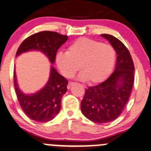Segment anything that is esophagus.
Wrapping results in <instances>:
<instances>
[{
  "label": "esophagus",
  "instance_id": "1",
  "mask_svg": "<svg viewBox=\"0 0 151 151\" xmlns=\"http://www.w3.org/2000/svg\"><path fill=\"white\" fill-rule=\"evenodd\" d=\"M74 84V82H72V81H70V82L68 83V85H67V89H70V88H71V86H72V85H73Z\"/></svg>",
  "mask_w": 151,
  "mask_h": 151
}]
</instances>
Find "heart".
Instances as JSON below:
<instances>
[{"label": "heart", "mask_w": 151, "mask_h": 151, "mask_svg": "<svg viewBox=\"0 0 151 151\" xmlns=\"http://www.w3.org/2000/svg\"><path fill=\"white\" fill-rule=\"evenodd\" d=\"M116 59V50L111 45L82 37L71 44L67 52H59L56 64L64 77H72L79 68V79L98 84L109 77Z\"/></svg>", "instance_id": "obj_1"}]
</instances>
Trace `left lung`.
I'll use <instances>...</instances> for the list:
<instances>
[{
  "mask_svg": "<svg viewBox=\"0 0 151 151\" xmlns=\"http://www.w3.org/2000/svg\"><path fill=\"white\" fill-rule=\"evenodd\" d=\"M101 36L116 50V67L108 79L86 89L81 110L89 120L106 124L119 117L129 101L134 81V65L129 51L119 40L108 34Z\"/></svg>",
  "mask_w": 151,
  "mask_h": 151,
  "instance_id": "left-lung-1",
  "label": "left lung"
}]
</instances>
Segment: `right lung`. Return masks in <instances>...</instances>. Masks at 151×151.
Returning <instances> with one entry per match:
<instances>
[{"mask_svg": "<svg viewBox=\"0 0 151 151\" xmlns=\"http://www.w3.org/2000/svg\"><path fill=\"white\" fill-rule=\"evenodd\" d=\"M68 40L67 35L56 32L42 31L30 36L20 45L16 53L18 57L29 51H40L48 58L52 65L55 62L59 48ZM68 81L51 65L50 77L46 84L33 93H25L18 86L14 71V86L20 106L30 119L46 123L52 120L61 109L62 97L67 92Z\"/></svg>", "mask_w": 151, "mask_h": 151, "instance_id": "add662e5", "label": "right lung"}]
</instances>
